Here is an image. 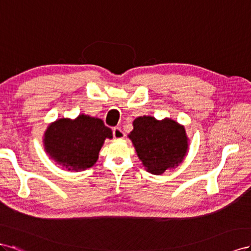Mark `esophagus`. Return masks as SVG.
Masks as SVG:
<instances>
[{
	"label": "esophagus",
	"instance_id": "34e87169",
	"mask_svg": "<svg viewBox=\"0 0 251 251\" xmlns=\"http://www.w3.org/2000/svg\"><path fill=\"white\" fill-rule=\"evenodd\" d=\"M112 134L114 139H123L125 137V133L120 127H114L112 129Z\"/></svg>",
	"mask_w": 251,
	"mask_h": 251
}]
</instances>
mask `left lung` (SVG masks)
I'll return each mask as SVG.
<instances>
[{
  "mask_svg": "<svg viewBox=\"0 0 251 251\" xmlns=\"http://www.w3.org/2000/svg\"><path fill=\"white\" fill-rule=\"evenodd\" d=\"M128 137L143 165L153 175L177 166L187 152L185 128L173 120L156 121L146 116L137 118Z\"/></svg>",
  "mask_w": 251,
  "mask_h": 251,
  "instance_id": "8db88e82",
  "label": "left lung"
}]
</instances>
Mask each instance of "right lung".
I'll return each instance as SVG.
<instances>
[{
    "label": "right lung",
    "mask_w": 251,
    "mask_h": 251,
    "mask_svg": "<svg viewBox=\"0 0 251 251\" xmlns=\"http://www.w3.org/2000/svg\"><path fill=\"white\" fill-rule=\"evenodd\" d=\"M106 138H112L110 128L101 119L85 114L75 121L61 119L50 125L45 132V148L54 161L68 170L91 167Z\"/></svg>",
    "instance_id": "1"
}]
</instances>
